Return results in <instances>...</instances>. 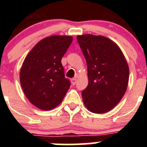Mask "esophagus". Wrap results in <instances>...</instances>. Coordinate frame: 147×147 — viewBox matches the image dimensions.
I'll list each match as a JSON object with an SVG mask.
<instances>
[{"label":"esophagus","instance_id":"34e87169","mask_svg":"<svg viewBox=\"0 0 147 147\" xmlns=\"http://www.w3.org/2000/svg\"><path fill=\"white\" fill-rule=\"evenodd\" d=\"M71 83H72L73 85H76V78H73V79H71Z\"/></svg>","mask_w":147,"mask_h":147}]
</instances>
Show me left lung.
<instances>
[{
  "label": "left lung",
  "mask_w": 147,
  "mask_h": 147,
  "mask_svg": "<svg viewBox=\"0 0 147 147\" xmlns=\"http://www.w3.org/2000/svg\"><path fill=\"white\" fill-rule=\"evenodd\" d=\"M86 59L88 85L82 92L89 111L105 113L115 107L127 90L129 66L120 48L104 36L78 35Z\"/></svg>",
  "instance_id": "8db88e82"
}]
</instances>
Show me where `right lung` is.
Segmentation results:
<instances>
[{
    "label": "right lung",
    "mask_w": 147,
    "mask_h": 147,
    "mask_svg": "<svg viewBox=\"0 0 147 147\" xmlns=\"http://www.w3.org/2000/svg\"><path fill=\"white\" fill-rule=\"evenodd\" d=\"M73 41L71 36L53 35L40 40L24 59L20 81L26 96L40 110H49L62 102L71 86L61 59Z\"/></svg>",
    "instance_id": "obj_1"
}]
</instances>
